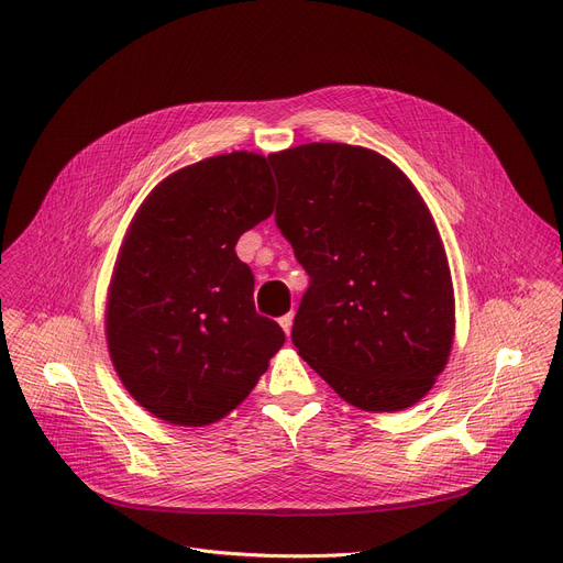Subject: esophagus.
Wrapping results in <instances>:
<instances>
[{"label":"esophagus","instance_id":"1","mask_svg":"<svg viewBox=\"0 0 563 563\" xmlns=\"http://www.w3.org/2000/svg\"><path fill=\"white\" fill-rule=\"evenodd\" d=\"M291 323H294V312H287V314L280 317V327H283V331H285L287 338H289V333H291Z\"/></svg>","mask_w":563,"mask_h":563}]
</instances>
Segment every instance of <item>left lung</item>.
Instances as JSON below:
<instances>
[{
  "mask_svg": "<svg viewBox=\"0 0 563 563\" xmlns=\"http://www.w3.org/2000/svg\"><path fill=\"white\" fill-rule=\"evenodd\" d=\"M276 223L310 276L291 342L351 406L418 404L454 342V287L427 202L369 147L306 143L269 155Z\"/></svg>",
  "mask_w": 563,
  "mask_h": 563,
  "instance_id": "8db88e82",
  "label": "left lung"
}]
</instances>
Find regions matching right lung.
Wrapping results in <instances>:
<instances>
[{
	"label": "right lung",
	"mask_w": 563,
	"mask_h": 563,
	"mask_svg": "<svg viewBox=\"0 0 563 563\" xmlns=\"http://www.w3.org/2000/svg\"><path fill=\"white\" fill-rule=\"evenodd\" d=\"M269 162L236 151L170 173L123 240L107 297V344L128 393L155 418L205 427L240 406L283 346L255 312L236 240L269 219Z\"/></svg>",
	"instance_id": "1"
}]
</instances>
